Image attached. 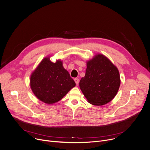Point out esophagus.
Wrapping results in <instances>:
<instances>
[{
    "label": "esophagus",
    "instance_id": "esophagus-1",
    "mask_svg": "<svg viewBox=\"0 0 150 150\" xmlns=\"http://www.w3.org/2000/svg\"><path fill=\"white\" fill-rule=\"evenodd\" d=\"M74 81H75V82L76 83V85H78V84H79V79L78 78H75L74 79Z\"/></svg>",
    "mask_w": 150,
    "mask_h": 150
}]
</instances>
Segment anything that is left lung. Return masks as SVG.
Returning a JSON list of instances; mask_svg holds the SVG:
<instances>
[{
    "label": "left lung",
    "instance_id": "8db88e82",
    "mask_svg": "<svg viewBox=\"0 0 150 150\" xmlns=\"http://www.w3.org/2000/svg\"><path fill=\"white\" fill-rule=\"evenodd\" d=\"M120 86L117 67L106 57L98 54L87 62L85 76L81 79L79 87L90 103L101 106L111 101Z\"/></svg>",
    "mask_w": 150,
    "mask_h": 150
}]
</instances>
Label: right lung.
Wrapping results in <instances>:
<instances>
[{
    "label": "right lung",
    "mask_w": 150,
    "mask_h": 150,
    "mask_svg": "<svg viewBox=\"0 0 150 150\" xmlns=\"http://www.w3.org/2000/svg\"><path fill=\"white\" fill-rule=\"evenodd\" d=\"M30 84L36 98L47 104L60 100L75 86V83L60 60L56 63L44 58L32 72Z\"/></svg>",
    "instance_id": "obj_1"
}]
</instances>
